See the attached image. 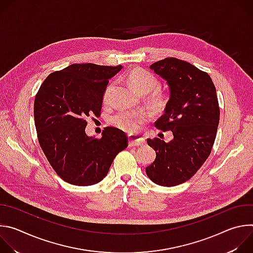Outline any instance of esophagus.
I'll return each mask as SVG.
<instances>
[{
  "mask_svg": "<svg viewBox=\"0 0 253 253\" xmlns=\"http://www.w3.org/2000/svg\"><path fill=\"white\" fill-rule=\"evenodd\" d=\"M145 144V140L140 135H130L129 136V146L130 147H139Z\"/></svg>",
  "mask_w": 253,
  "mask_h": 253,
  "instance_id": "esophagus-1",
  "label": "esophagus"
}]
</instances>
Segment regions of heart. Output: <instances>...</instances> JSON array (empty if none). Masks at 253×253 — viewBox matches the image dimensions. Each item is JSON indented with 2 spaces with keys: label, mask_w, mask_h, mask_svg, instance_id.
I'll list each match as a JSON object with an SVG mask.
<instances>
[{
  "label": "heart",
  "mask_w": 253,
  "mask_h": 253,
  "mask_svg": "<svg viewBox=\"0 0 253 253\" xmlns=\"http://www.w3.org/2000/svg\"><path fill=\"white\" fill-rule=\"evenodd\" d=\"M127 80L131 86L141 95H148L154 92L151 97V103L157 109H161L166 104V97L162 93L156 91L160 84L159 80L150 71L142 68H135L129 72V74L127 75ZM114 88V82L110 83L106 87L103 94L104 103L109 102L110 95ZM149 119L150 114L145 111L122 110L113 115L109 122L113 127L119 130L127 133H136L141 129L143 124H145Z\"/></svg>",
  "instance_id": "b5f03b06"
}]
</instances>
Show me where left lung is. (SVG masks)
Segmentation results:
<instances>
[{
	"label": "left lung",
	"instance_id": "obj_1",
	"mask_svg": "<svg viewBox=\"0 0 253 253\" xmlns=\"http://www.w3.org/2000/svg\"><path fill=\"white\" fill-rule=\"evenodd\" d=\"M150 69L166 80L170 91L155 127L171 130L173 139H147L156 158L145 170L154 183L171 187L186 182L208 158L219 123L218 100L210 76L188 62L165 58Z\"/></svg>",
	"mask_w": 253,
	"mask_h": 253
}]
</instances>
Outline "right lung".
<instances>
[{
    "instance_id": "1",
    "label": "right lung",
    "mask_w": 253,
    "mask_h": 253,
    "mask_svg": "<svg viewBox=\"0 0 253 253\" xmlns=\"http://www.w3.org/2000/svg\"><path fill=\"white\" fill-rule=\"evenodd\" d=\"M123 67L72 64L50 74L34 102L40 146L64 181L88 186L107 175L116 155L127 147L126 134L106 127L97 139L85 132L86 119L100 115L109 79Z\"/></svg>"
}]
</instances>
